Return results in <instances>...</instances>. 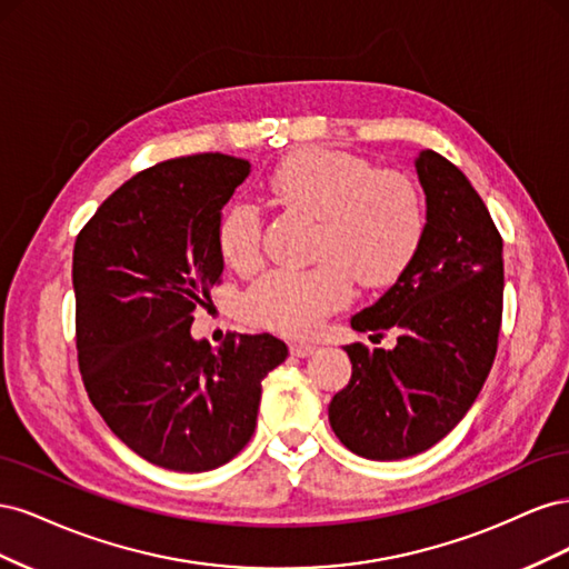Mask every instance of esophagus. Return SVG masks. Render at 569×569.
<instances>
[{
  "mask_svg": "<svg viewBox=\"0 0 569 569\" xmlns=\"http://www.w3.org/2000/svg\"><path fill=\"white\" fill-rule=\"evenodd\" d=\"M289 351H291V356L306 358V356H311V353L316 351V343H308V341H291V343H289Z\"/></svg>",
  "mask_w": 569,
  "mask_h": 569,
  "instance_id": "34e87169",
  "label": "esophagus"
}]
</instances>
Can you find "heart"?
Here are the masks:
<instances>
[{
	"instance_id": "heart-1",
	"label": "heart",
	"mask_w": 569,
	"mask_h": 569,
	"mask_svg": "<svg viewBox=\"0 0 569 569\" xmlns=\"http://www.w3.org/2000/svg\"><path fill=\"white\" fill-rule=\"evenodd\" d=\"M270 197L282 209L318 222L313 268L272 270L244 299L256 327L308 335L351 299L353 280L363 287L393 282L416 253L425 230L416 182L399 170H377L347 151L311 147L282 159L268 178ZM263 220L251 203H234L220 216L218 249L239 272L263 258Z\"/></svg>"
}]
</instances>
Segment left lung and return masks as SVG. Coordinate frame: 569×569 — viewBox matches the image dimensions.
I'll return each mask as SVG.
<instances>
[{
  "mask_svg": "<svg viewBox=\"0 0 569 569\" xmlns=\"http://www.w3.org/2000/svg\"><path fill=\"white\" fill-rule=\"evenodd\" d=\"M416 168L427 197L420 244L399 280L351 318L358 332L393 330L396 347H343L351 380L330 401L339 441L370 460L416 456L449 435L485 385L501 332V232L449 159L425 149Z\"/></svg>",
  "mask_w": 569,
  "mask_h": 569,
  "instance_id": "8db88e82",
  "label": "left lung"
}]
</instances>
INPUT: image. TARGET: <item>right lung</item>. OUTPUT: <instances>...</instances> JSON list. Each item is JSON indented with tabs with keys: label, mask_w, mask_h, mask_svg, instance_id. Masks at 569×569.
Segmentation results:
<instances>
[{
	"label": "right lung",
	"mask_w": 569,
	"mask_h": 569,
	"mask_svg": "<svg viewBox=\"0 0 569 569\" xmlns=\"http://www.w3.org/2000/svg\"><path fill=\"white\" fill-rule=\"evenodd\" d=\"M251 163L197 153L140 170L84 222L73 249L82 385L111 432L176 472L220 468L256 429L261 380L287 358L268 332L192 339L222 282L220 211Z\"/></svg>",
	"instance_id": "obj_1"
}]
</instances>
